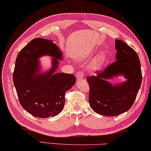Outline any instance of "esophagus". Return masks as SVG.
<instances>
[{
    "label": "esophagus",
    "mask_w": 151,
    "mask_h": 151,
    "mask_svg": "<svg viewBox=\"0 0 151 151\" xmlns=\"http://www.w3.org/2000/svg\"><path fill=\"white\" fill-rule=\"evenodd\" d=\"M76 78H77V80H81V79H83V78H84V75H83L82 72H81V70H78L77 72V73H76Z\"/></svg>",
    "instance_id": "1"
}]
</instances>
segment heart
Returning a JSON list of instances; mask_svg holds the SVG:
<instances>
[{
  "label": "heart",
  "mask_w": 151,
  "mask_h": 151,
  "mask_svg": "<svg viewBox=\"0 0 151 151\" xmlns=\"http://www.w3.org/2000/svg\"><path fill=\"white\" fill-rule=\"evenodd\" d=\"M106 54L105 53V52H101V53H100L97 56L94 64H93V67H94L95 68H97L100 64H101L102 63H104L105 60H106Z\"/></svg>",
  "instance_id": "obj_1"
}]
</instances>
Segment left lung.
<instances>
[{"label": "left lung", "mask_w": 151, "mask_h": 151, "mask_svg": "<svg viewBox=\"0 0 151 151\" xmlns=\"http://www.w3.org/2000/svg\"><path fill=\"white\" fill-rule=\"evenodd\" d=\"M116 61L97 76L87 77L90 107L103 116H116L130 109L142 82L140 60L135 50L119 40H116ZM119 74L127 78L122 84L112 86L106 81Z\"/></svg>", "instance_id": "obj_1"}]
</instances>
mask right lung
<instances>
[{
    "label": "right lung",
    "mask_w": 151,
    "mask_h": 151,
    "mask_svg": "<svg viewBox=\"0 0 151 151\" xmlns=\"http://www.w3.org/2000/svg\"><path fill=\"white\" fill-rule=\"evenodd\" d=\"M55 58L51 70L39 74L37 59L43 55ZM62 59L58 46L51 40L35 38L18 54L13 72V83L21 106L35 117L46 118L63 110L66 91L73 87L76 78L73 74L56 73L58 60Z\"/></svg>",
    "instance_id": "right-lung-1"
}]
</instances>
